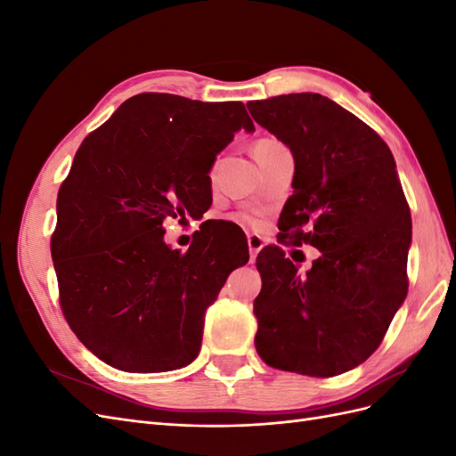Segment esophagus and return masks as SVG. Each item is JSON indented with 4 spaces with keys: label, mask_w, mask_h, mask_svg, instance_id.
<instances>
[{
    "label": "esophagus",
    "mask_w": 456,
    "mask_h": 456,
    "mask_svg": "<svg viewBox=\"0 0 456 456\" xmlns=\"http://www.w3.org/2000/svg\"><path fill=\"white\" fill-rule=\"evenodd\" d=\"M247 245H249L251 260H255L256 255H258V251L262 249V247H265V241H262V238L256 236V233H249V236H247Z\"/></svg>",
    "instance_id": "esophagus-1"
}]
</instances>
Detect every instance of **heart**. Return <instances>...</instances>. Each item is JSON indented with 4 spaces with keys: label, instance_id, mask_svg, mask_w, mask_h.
Here are the masks:
<instances>
[{
    "label": "heart",
    "instance_id": "1",
    "mask_svg": "<svg viewBox=\"0 0 456 456\" xmlns=\"http://www.w3.org/2000/svg\"><path fill=\"white\" fill-rule=\"evenodd\" d=\"M280 146H283V144H281L278 139H272V136H262V139H258V141L255 142L253 154H255V158H258V156H262V154H266V151L275 150V148H280ZM232 218L236 220V223L245 224V226H251V228H258V226L262 224V218H260L256 213H249V211L238 213V215H233Z\"/></svg>",
    "mask_w": 456,
    "mask_h": 456
}]
</instances>
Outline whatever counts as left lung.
<instances>
[{
	"mask_svg": "<svg viewBox=\"0 0 456 456\" xmlns=\"http://www.w3.org/2000/svg\"><path fill=\"white\" fill-rule=\"evenodd\" d=\"M247 108L295 158L280 245L256 256V352L273 369L340 375L380 346L407 297L411 211L394 156L367 123L323 94H280ZM302 242L322 251L306 274L281 249Z\"/></svg>",
	"mask_w": 456,
	"mask_h": 456,
	"instance_id": "left-lung-1",
	"label": "left lung"
}]
</instances>
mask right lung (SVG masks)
Returning <instances> with one entry per match:
<instances>
[{"label": "right lung", "instance_id": "obj_1", "mask_svg": "<svg viewBox=\"0 0 456 456\" xmlns=\"http://www.w3.org/2000/svg\"><path fill=\"white\" fill-rule=\"evenodd\" d=\"M241 127L255 129L243 102L141 93L76 151L51 253L66 322L104 363L161 372L196 360L205 312L249 249L205 226L173 251L163 223L209 209L211 165Z\"/></svg>", "mask_w": 456, "mask_h": 456}]
</instances>
